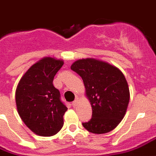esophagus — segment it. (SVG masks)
<instances>
[{
	"label": "esophagus",
	"mask_w": 156,
	"mask_h": 156,
	"mask_svg": "<svg viewBox=\"0 0 156 156\" xmlns=\"http://www.w3.org/2000/svg\"><path fill=\"white\" fill-rule=\"evenodd\" d=\"M78 98H76V100H75V101L73 102V103H72V106H73L74 108L75 107H76L77 106V104H78Z\"/></svg>",
	"instance_id": "34e87169"
}]
</instances>
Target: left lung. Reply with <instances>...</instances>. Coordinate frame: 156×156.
<instances>
[{"label":"left lung","instance_id":"1","mask_svg":"<svg viewBox=\"0 0 156 156\" xmlns=\"http://www.w3.org/2000/svg\"><path fill=\"white\" fill-rule=\"evenodd\" d=\"M71 69L82 78L92 107V118L83 127L94 134L111 132L121 122L129 104V88L122 72L95 58L79 59Z\"/></svg>","mask_w":156,"mask_h":156}]
</instances>
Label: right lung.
<instances>
[{
	"instance_id": "add662e5",
	"label": "right lung",
	"mask_w": 156,
	"mask_h": 156,
	"mask_svg": "<svg viewBox=\"0 0 156 156\" xmlns=\"http://www.w3.org/2000/svg\"><path fill=\"white\" fill-rule=\"evenodd\" d=\"M62 60L45 57L38 61L21 77L16 90V102L22 121L36 135L51 136L63 126L67 108L53 85L55 75Z\"/></svg>"
}]
</instances>
